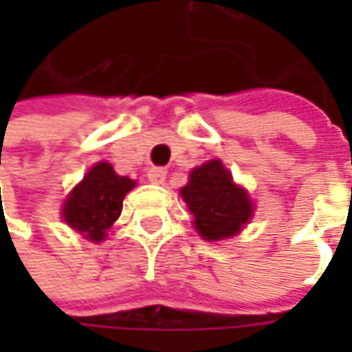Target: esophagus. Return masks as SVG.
Masks as SVG:
<instances>
[{
    "instance_id": "esophagus-1",
    "label": "esophagus",
    "mask_w": 352,
    "mask_h": 352,
    "mask_svg": "<svg viewBox=\"0 0 352 352\" xmlns=\"http://www.w3.org/2000/svg\"><path fill=\"white\" fill-rule=\"evenodd\" d=\"M148 180L153 184H162L166 180V170L160 168V166H155V168L148 170Z\"/></svg>"
}]
</instances>
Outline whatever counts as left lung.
Listing matches in <instances>:
<instances>
[{
    "mask_svg": "<svg viewBox=\"0 0 352 352\" xmlns=\"http://www.w3.org/2000/svg\"><path fill=\"white\" fill-rule=\"evenodd\" d=\"M182 197L194 215L197 233L206 241L236 235L252 215L247 192L235 186L221 160H210L192 170L190 182L182 188Z\"/></svg>",
    "mask_w": 352,
    "mask_h": 352,
    "instance_id": "8db88e82",
    "label": "left lung"
}]
</instances>
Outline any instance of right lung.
Returning a JSON list of instances; mask_svg holds the SVG:
<instances>
[{
	"label": "right lung",
	"mask_w": 352,
	"mask_h": 352,
	"mask_svg": "<svg viewBox=\"0 0 352 352\" xmlns=\"http://www.w3.org/2000/svg\"><path fill=\"white\" fill-rule=\"evenodd\" d=\"M133 186L131 178L117 176L111 164H96L66 199L62 210L64 221L86 239L103 241L105 231L121 215L123 197Z\"/></svg>",
	"instance_id": "right-lung-1"
}]
</instances>
